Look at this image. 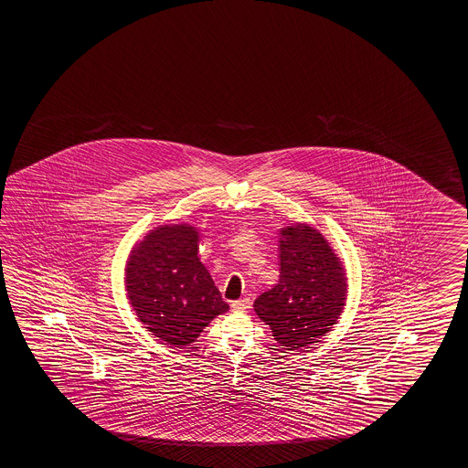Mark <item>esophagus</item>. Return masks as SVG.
I'll list each match as a JSON object with an SVG mask.
<instances>
[{
	"label": "esophagus",
	"instance_id": "obj_1",
	"mask_svg": "<svg viewBox=\"0 0 468 468\" xmlns=\"http://www.w3.org/2000/svg\"><path fill=\"white\" fill-rule=\"evenodd\" d=\"M250 306H251V301L248 300V298L231 303V309L233 311H247V309H250Z\"/></svg>",
	"mask_w": 468,
	"mask_h": 468
}]
</instances>
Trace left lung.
Instances as JSON below:
<instances>
[{
	"instance_id": "obj_1",
	"label": "left lung",
	"mask_w": 468,
	"mask_h": 468,
	"mask_svg": "<svg viewBox=\"0 0 468 468\" xmlns=\"http://www.w3.org/2000/svg\"><path fill=\"white\" fill-rule=\"evenodd\" d=\"M280 235V280L253 306L280 346L296 351L335 326L347 284L343 263L318 229L298 223Z\"/></svg>"
}]
</instances>
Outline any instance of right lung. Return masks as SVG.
<instances>
[{
  "label": "right lung",
  "instance_id": "right-lung-1",
  "mask_svg": "<svg viewBox=\"0 0 468 468\" xmlns=\"http://www.w3.org/2000/svg\"><path fill=\"white\" fill-rule=\"evenodd\" d=\"M125 290L142 324L174 347L190 346L210 321L229 311L198 260V229L160 225L133 248Z\"/></svg>",
  "mask_w": 468,
  "mask_h": 468
}]
</instances>
